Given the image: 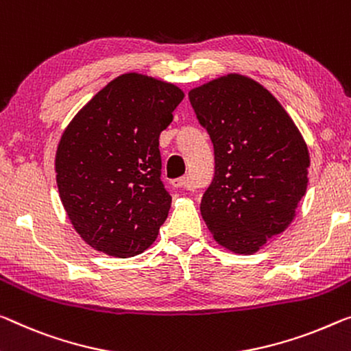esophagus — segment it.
<instances>
[{"instance_id":"1","label":"esophagus","mask_w":351,"mask_h":351,"mask_svg":"<svg viewBox=\"0 0 351 351\" xmlns=\"http://www.w3.org/2000/svg\"><path fill=\"white\" fill-rule=\"evenodd\" d=\"M172 183V186H176V188H186V190H191L193 188V183H191V180H190V177H179V179H174L171 182Z\"/></svg>"}]
</instances>
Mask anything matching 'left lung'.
I'll return each mask as SVG.
<instances>
[{"label":"left lung","instance_id":"1","mask_svg":"<svg viewBox=\"0 0 351 351\" xmlns=\"http://www.w3.org/2000/svg\"><path fill=\"white\" fill-rule=\"evenodd\" d=\"M188 97L215 149L202 218L226 250L254 254L295 218L307 186V145L274 95L245 75L212 80Z\"/></svg>","mask_w":351,"mask_h":351}]
</instances>
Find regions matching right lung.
Masks as SVG:
<instances>
[{
  "label": "right lung",
  "mask_w": 351,
  "mask_h": 351,
  "mask_svg": "<svg viewBox=\"0 0 351 351\" xmlns=\"http://www.w3.org/2000/svg\"><path fill=\"white\" fill-rule=\"evenodd\" d=\"M183 97L176 84L123 73L64 130L55 160L59 197L94 250L125 258L157 240L171 208L158 139Z\"/></svg>",
  "instance_id": "1"
}]
</instances>
